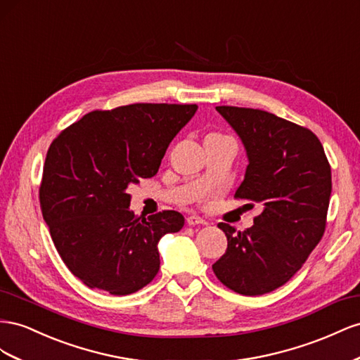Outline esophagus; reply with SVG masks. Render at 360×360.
Wrapping results in <instances>:
<instances>
[{"mask_svg":"<svg viewBox=\"0 0 360 360\" xmlns=\"http://www.w3.org/2000/svg\"><path fill=\"white\" fill-rule=\"evenodd\" d=\"M187 224H188V226H196V224L205 226V224H208V221L200 219L199 215H190V217H187Z\"/></svg>","mask_w":360,"mask_h":360,"instance_id":"obj_1","label":"esophagus"}]
</instances>
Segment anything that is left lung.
I'll return each mask as SVG.
<instances>
[{
  "label": "left lung",
  "instance_id": "obj_1",
  "mask_svg": "<svg viewBox=\"0 0 360 360\" xmlns=\"http://www.w3.org/2000/svg\"><path fill=\"white\" fill-rule=\"evenodd\" d=\"M215 110L237 131L249 157L233 198L259 203L262 212L244 232L219 223L228 249L212 270L229 290L262 295L288 282L321 241L332 193L330 164L311 129L258 108Z\"/></svg>",
  "mask_w": 360,
  "mask_h": 360
}]
</instances>
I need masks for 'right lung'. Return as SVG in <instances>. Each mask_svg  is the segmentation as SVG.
I'll use <instances>...</instances> for the list:
<instances>
[{
	"label": "right lung",
	"mask_w": 360,
	"mask_h": 360,
	"mask_svg": "<svg viewBox=\"0 0 360 360\" xmlns=\"http://www.w3.org/2000/svg\"><path fill=\"white\" fill-rule=\"evenodd\" d=\"M196 104H131L90 111L46 152L39 187L51 238L70 273L89 288L128 295L160 270L158 241L184 217L129 211L128 187L155 176L170 141Z\"/></svg>",
	"instance_id": "1"
}]
</instances>
